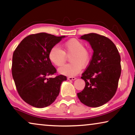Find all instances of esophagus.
I'll use <instances>...</instances> for the list:
<instances>
[{
    "label": "esophagus",
    "instance_id": "1",
    "mask_svg": "<svg viewBox=\"0 0 135 135\" xmlns=\"http://www.w3.org/2000/svg\"><path fill=\"white\" fill-rule=\"evenodd\" d=\"M75 79H76V78H75V77H68V80H75Z\"/></svg>",
    "mask_w": 135,
    "mask_h": 135
}]
</instances>
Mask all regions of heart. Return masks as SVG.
<instances>
[{
  "instance_id": "1",
  "label": "heart",
  "mask_w": 135,
  "mask_h": 135,
  "mask_svg": "<svg viewBox=\"0 0 135 135\" xmlns=\"http://www.w3.org/2000/svg\"><path fill=\"white\" fill-rule=\"evenodd\" d=\"M62 50L58 47H53L49 51L50 60L55 66L60 67L65 63L66 56H71V63L66 64L59 69V72L68 76H74L80 73L81 68L89 63L91 55L84 44L76 38H71L62 45Z\"/></svg>"
}]
</instances>
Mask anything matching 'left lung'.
<instances>
[{
  "instance_id": "left-lung-1",
  "label": "left lung",
  "mask_w": 135,
  "mask_h": 135,
  "mask_svg": "<svg viewBox=\"0 0 135 135\" xmlns=\"http://www.w3.org/2000/svg\"><path fill=\"white\" fill-rule=\"evenodd\" d=\"M80 38L89 42L93 53L81 77L85 86L77 97L86 106L97 108L115 95L121 74L120 56L115 44L106 37L90 33Z\"/></svg>"
}]
</instances>
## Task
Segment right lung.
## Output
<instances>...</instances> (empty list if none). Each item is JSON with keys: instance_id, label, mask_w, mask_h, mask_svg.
I'll use <instances>...</instances> for the list:
<instances>
[{"instance_id": "1", "label": "right lung", "mask_w": 135, "mask_h": 135, "mask_svg": "<svg viewBox=\"0 0 135 135\" xmlns=\"http://www.w3.org/2000/svg\"><path fill=\"white\" fill-rule=\"evenodd\" d=\"M65 37L45 32L29 35L13 52V78L18 94L31 106L43 108L52 104L60 93L61 83L67 79L62 75L49 77L56 73L49 51Z\"/></svg>"}]
</instances>
